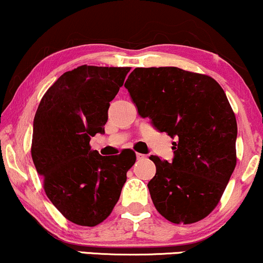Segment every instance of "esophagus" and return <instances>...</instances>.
Returning <instances> with one entry per match:
<instances>
[{"instance_id":"1","label":"esophagus","mask_w":263,"mask_h":263,"mask_svg":"<svg viewBox=\"0 0 263 263\" xmlns=\"http://www.w3.org/2000/svg\"><path fill=\"white\" fill-rule=\"evenodd\" d=\"M144 158H145V155H144V154H139V153H138V154H137L138 160H140V159H144Z\"/></svg>"}]
</instances>
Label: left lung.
I'll use <instances>...</instances> for the list:
<instances>
[{"label": "left lung", "mask_w": 263, "mask_h": 263, "mask_svg": "<svg viewBox=\"0 0 263 263\" xmlns=\"http://www.w3.org/2000/svg\"><path fill=\"white\" fill-rule=\"evenodd\" d=\"M124 87L140 117L173 138L171 163L152 155L153 203L174 223L202 220L216 208L236 166L237 123L214 78L176 67L135 68Z\"/></svg>", "instance_id": "8db88e82"}]
</instances>
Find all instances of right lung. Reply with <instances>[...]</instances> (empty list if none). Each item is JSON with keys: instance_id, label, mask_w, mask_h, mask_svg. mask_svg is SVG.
I'll return each mask as SVG.
<instances>
[{"instance_id": "1", "label": "right lung", "mask_w": 263, "mask_h": 263, "mask_svg": "<svg viewBox=\"0 0 263 263\" xmlns=\"http://www.w3.org/2000/svg\"><path fill=\"white\" fill-rule=\"evenodd\" d=\"M129 67L81 66L62 74L41 100L33 120L32 159L44 191L66 219L96 226L113 211L135 153L102 156L90 137L104 133L108 109Z\"/></svg>"}]
</instances>
